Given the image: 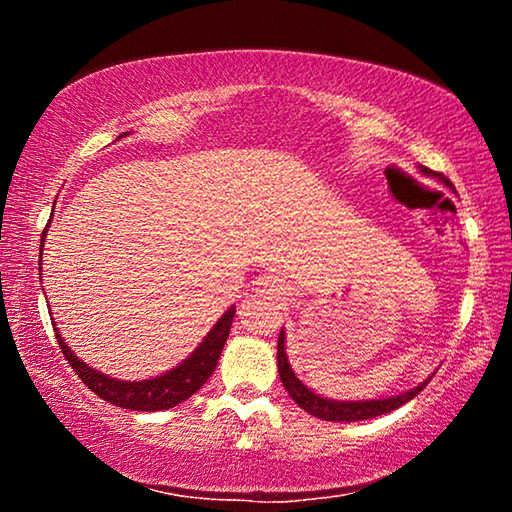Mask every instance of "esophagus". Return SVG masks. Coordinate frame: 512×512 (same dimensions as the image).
Returning <instances> with one entry per match:
<instances>
[{"label":"esophagus","mask_w":512,"mask_h":512,"mask_svg":"<svg viewBox=\"0 0 512 512\" xmlns=\"http://www.w3.org/2000/svg\"><path fill=\"white\" fill-rule=\"evenodd\" d=\"M259 284H262V287H266L268 291H277V284H275V280H271V277H262V280H259Z\"/></svg>","instance_id":"esophagus-1"}]
</instances>
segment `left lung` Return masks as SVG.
<instances>
[{"label":"left lung","instance_id":"8db88e82","mask_svg":"<svg viewBox=\"0 0 512 512\" xmlns=\"http://www.w3.org/2000/svg\"><path fill=\"white\" fill-rule=\"evenodd\" d=\"M420 171L427 173V176H431L433 173L427 167H422ZM433 176H436V173H433ZM440 180H443L447 187H452V183H449L447 178H440ZM277 372H280V379H282L284 388H287V393L291 395V400L296 402L300 409H305L309 415H316V418L327 420V422H357V420H368V418H377V415L391 413L395 409H400L402 404L413 400V397L429 384V379H427V381H422L420 386L411 388V391L395 395V397H386V400H366V402L325 400V397H320L314 391H309V388L296 377V372L291 370L287 352H284V332H280V339H277Z\"/></svg>","mask_w":512,"mask_h":512}]
</instances>
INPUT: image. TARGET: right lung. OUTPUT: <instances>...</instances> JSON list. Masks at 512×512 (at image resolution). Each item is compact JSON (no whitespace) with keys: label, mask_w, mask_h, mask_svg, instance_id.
Here are the masks:
<instances>
[{"label":"right lung","mask_w":512,"mask_h":512,"mask_svg":"<svg viewBox=\"0 0 512 512\" xmlns=\"http://www.w3.org/2000/svg\"><path fill=\"white\" fill-rule=\"evenodd\" d=\"M45 235H47V228L42 232V239H40V259H42V241H45ZM235 311H237L235 307L225 311V314L219 318V323H216L210 329V334L205 336V341L198 345V348L189 354V359L180 363L178 368L164 372V375L155 379H144V381H119V379L101 375L99 370H94L88 366V363L76 359V354L67 348L63 336L58 334V329H54V332H56L60 352L65 354L69 366L74 368L76 375H79V379L94 395H99L101 400H106L110 404L121 406V409L151 413V411L171 409V406L185 402L187 397H192L198 388L210 379L216 363H219L223 345L228 341Z\"/></svg>","instance_id":"1"}]
</instances>
